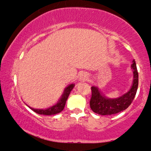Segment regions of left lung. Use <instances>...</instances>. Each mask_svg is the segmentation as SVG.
Segmentation results:
<instances>
[{"label": "left lung", "instance_id": "1", "mask_svg": "<svg viewBox=\"0 0 151 151\" xmlns=\"http://www.w3.org/2000/svg\"><path fill=\"white\" fill-rule=\"evenodd\" d=\"M131 68L133 69L134 78L133 85L127 93L120 97L107 98L96 86H91V97L90 99L89 104L91 110L94 113L100 115H113L125 110L131 105L136 96L138 86V73L135 60L133 61Z\"/></svg>", "mask_w": 151, "mask_h": 151}]
</instances>
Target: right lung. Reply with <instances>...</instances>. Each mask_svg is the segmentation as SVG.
I'll return each mask as SVG.
<instances>
[{
  "label": "right lung",
  "mask_w": 151,
  "mask_h": 151,
  "mask_svg": "<svg viewBox=\"0 0 151 151\" xmlns=\"http://www.w3.org/2000/svg\"><path fill=\"white\" fill-rule=\"evenodd\" d=\"M74 84H72L69 85L67 88L65 89V92H64L63 95H62V98L59 100V101L55 105L52 106L50 107L48 109H36L33 108H30L33 111L35 112L38 114H42V115H54L61 112L65 108V106L67 101V98H68L69 95H70V91H72V89L74 88Z\"/></svg>",
  "instance_id": "right-lung-1"
}]
</instances>
